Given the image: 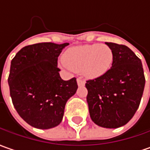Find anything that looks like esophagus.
Instances as JSON below:
<instances>
[{
    "mask_svg": "<svg viewBox=\"0 0 150 150\" xmlns=\"http://www.w3.org/2000/svg\"><path fill=\"white\" fill-rule=\"evenodd\" d=\"M77 83H78V86H83L85 84V81L81 78H78L77 79Z\"/></svg>",
    "mask_w": 150,
    "mask_h": 150,
    "instance_id": "esophagus-1",
    "label": "esophagus"
}]
</instances>
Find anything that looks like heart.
Wrapping results in <instances>:
<instances>
[{"instance_id":"obj_1","label":"heart","mask_w":150,"mask_h":150,"mask_svg":"<svg viewBox=\"0 0 150 150\" xmlns=\"http://www.w3.org/2000/svg\"><path fill=\"white\" fill-rule=\"evenodd\" d=\"M112 62V49L108 46L97 43L69 48L60 64L62 68L82 72L88 78H97L109 70Z\"/></svg>"}]
</instances>
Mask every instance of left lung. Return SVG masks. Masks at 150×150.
Returning a JSON list of instances; mask_svg holds the SVG:
<instances>
[{"mask_svg":"<svg viewBox=\"0 0 150 150\" xmlns=\"http://www.w3.org/2000/svg\"><path fill=\"white\" fill-rule=\"evenodd\" d=\"M105 43L113 52L112 65L104 75L86 81L87 103L96 125L118 128L126 125L138 109L145 79L140 59L128 47Z\"/></svg>","mask_w":150,"mask_h":150,"instance_id":"1","label":"left lung"}]
</instances>
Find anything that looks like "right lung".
<instances>
[{
    "label": "right lung",
    "instance_id": "1",
    "mask_svg": "<svg viewBox=\"0 0 150 150\" xmlns=\"http://www.w3.org/2000/svg\"><path fill=\"white\" fill-rule=\"evenodd\" d=\"M68 42H41L19 51L8 78L12 103L28 125L46 130L62 121L65 106L78 88L75 78L63 80L57 59Z\"/></svg>",
    "mask_w": 150,
    "mask_h": 150
}]
</instances>
